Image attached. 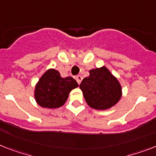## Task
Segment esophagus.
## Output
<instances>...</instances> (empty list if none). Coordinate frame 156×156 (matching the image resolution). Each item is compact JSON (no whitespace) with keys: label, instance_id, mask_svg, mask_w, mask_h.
Instances as JSON below:
<instances>
[{"label":"esophagus","instance_id":"esophagus-1","mask_svg":"<svg viewBox=\"0 0 156 156\" xmlns=\"http://www.w3.org/2000/svg\"><path fill=\"white\" fill-rule=\"evenodd\" d=\"M75 79H76V81H77V82H78V84H80L81 82H82V77L81 75H77L75 77Z\"/></svg>","mask_w":156,"mask_h":156}]
</instances>
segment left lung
Returning a JSON list of instances; mask_svg holds the SVG:
<instances>
[{"mask_svg":"<svg viewBox=\"0 0 156 156\" xmlns=\"http://www.w3.org/2000/svg\"><path fill=\"white\" fill-rule=\"evenodd\" d=\"M85 100L98 110L110 108L120 101L122 89L119 81L105 66L90 70V76L80 84Z\"/></svg>","mask_w":156,"mask_h":156,"instance_id":"1","label":"left lung"}]
</instances>
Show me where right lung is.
<instances>
[{"instance_id": "1", "label": "right lung", "mask_w": 156, "mask_h": 156, "mask_svg": "<svg viewBox=\"0 0 156 156\" xmlns=\"http://www.w3.org/2000/svg\"><path fill=\"white\" fill-rule=\"evenodd\" d=\"M78 86L73 78H62L58 70L49 69L37 82L34 96L43 108H56L65 104L70 91Z\"/></svg>"}]
</instances>
